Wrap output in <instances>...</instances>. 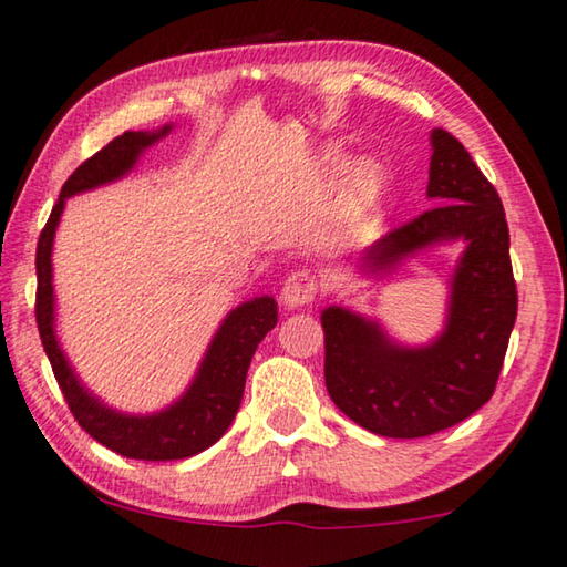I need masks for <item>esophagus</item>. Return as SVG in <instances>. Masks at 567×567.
I'll list each match as a JSON object with an SVG mask.
<instances>
[{"label": "esophagus", "instance_id": "1", "mask_svg": "<svg viewBox=\"0 0 567 567\" xmlns=\"http://www.w3.org/2000/svg\"><path fill=\"white\" fill-rule=\"evenodd\" d=\"M284 303L286 307H303V303H311L319 296V278L311 268H299V271H291L289 278L284 281Z\"/></svg>", "mask_w": 567, "mask_h": 567}]
</instances>
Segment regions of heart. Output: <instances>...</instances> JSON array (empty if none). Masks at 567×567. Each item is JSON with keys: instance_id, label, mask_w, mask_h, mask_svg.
Listing matches in <instances>:
<instances>
[{"instance_id": "b5f03b06", "label": "heart", "mask_w": 567, "mask_h": 567, "mask_svg": "<svg viewBox=\"0 0 567 567\" xmlns=\"http://www.w3.org/2000/svg\"><path fill=\"white\" fill-rule=\"evenodd\" d=\"M380 182V169L378 164H372L368 159H360L352 164L350 169V189L354 199H368L374 189H378Z\"/></svg>"}]
</instances>
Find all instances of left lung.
I'll list each match as a JSON object with an SVG mask.
<instances>
[{
	"mask_svg": "<svg viewBox=\"0 0 567 567\" xmlns=\"http://www.w3.org/2000/svg\"><path fill=\"white\" fill-rule=\"evenodd\" d=\"M431 138L429 197L439 205L382 235L368 264L393 266L435 240H468L446 332L425 350H400L350 311L321 313L329 395L357 425L388 439H423L476 413L494 395L517 319L499 193L454 134L435 128Z\"/></svg>",
	"mask_w": 567,
	"mask_h": 567,
	"instance_id": "8db88e82",
	"label": "left lung"
}]
</instances>
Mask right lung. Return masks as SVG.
<instances>
[{
  "mask_svg": "<svg viewBox=\"0 0 567 567\" xmlns=\"http://www.w3.org/2000/svg\"><path fill=\"white\" fill-rule=\"evenodd\" d=\"M169 132L164 126L156 134L144 132H124L103 146L101 152L89 156L71 177L65 179L60 189V199L52 207L45 228L38 240V291H34V319H38L40 339L45 347L48 360L52 364L60 390L68 408L81 429L93 435L103 446L116 451V454L138 461H174L195 456L199 451L220 439L238 413L243 388H246V374L254 360L256 347L278 321L276 301L271 296L246 301L243 307L228 313L220 332L215 334L210 350L197 372V380L187 395L172 405L169 411L150 417H132L113 413L111 408H103L99 400L91 398L75 380L73 370L68 368L63 352L55 342L52 332V266L50 248L52 235H55L60 213H63L65 197L83 189H91L103 182H111L121 174L132 169L136 156L156 138Z\"/></svg>",
  "mask_w": 567,
  "mask_h": 567,
  "instance_id": "1",
  "label": "right lung"
}]
</instances>
